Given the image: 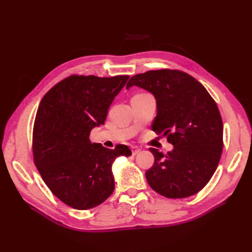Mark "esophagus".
<instances>
[{
  "label": "esophagus",
  "instance_id": "obj_1",
  "mask_svg": "<svg viewBox=\"0 0 252 252\" xmlns=\"http://www.w3.org/2000/svg\"><path fill=\"white\" fill-rule=\"evenodd\" d=\"M131 152H132L133 156H135V155H138L139 152H141V149L138 148V147H131Z\"/></svg>",
  "mask_w": 252,
  "mask_h": 252
}]
</instances>
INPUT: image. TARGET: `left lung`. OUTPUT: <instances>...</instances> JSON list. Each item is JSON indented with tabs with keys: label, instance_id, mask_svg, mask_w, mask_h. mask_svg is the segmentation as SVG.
<instances>
[{
	"label": "left lung",
	"instance_id": "1",
	"mask_svg": "<svg viewBox=\"0 0 252 252\" xmlns=\"http://www.w3.org/2000/svg\"><path fill=\"white\" fill-rule=\"evenodd\" d=\"M138 86L157 101L152 130L167 135L173 149L164 155L150 148L154 166L146 171L149 186L169 199L202 190L219 165L223 150V122L208 91L186 72L150 70L133 75L126 88Z\"/></svg>",
	"mask_w": 252,
	"mask_h": 252
}]
</instances>
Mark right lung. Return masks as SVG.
I'll list each match as a JSON object with an SVG mask.
<instances>
[{
  "label": "right lung",
  "instance_id": "1",
  "mask_svg": "<svg viewBox=\"0 0 252 252\" xmlns=\"http://www.w3.org/2000/svg\"><path fill=\"white\" fill-rule=\"evenodd\" d=\"M128 79L73 74L53 86L37 108L34 164L51 192L74 209L87 210L107 200L114 190L112 163L131 156L126 145L108 149L89 140Z\"/></svg>",
  "mask_w": 252,
  "mask_h": 252
}]
</instances>
